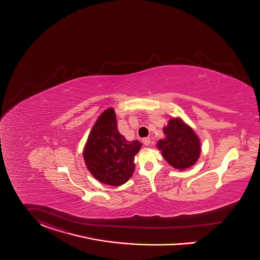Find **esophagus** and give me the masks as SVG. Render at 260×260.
<instances>
[{"label":"esophagus","mask_w":260,"mask_h":260,"mask_svg":"<svg viewBox=\"0 0 260 260\" xmlns=\"http://www.w3.org/2000/svg\"><path fill=\"white\" fill-rule=\"evenodd\" d=\"M143 143H144V145H146V146H149L150 144H151V139L149 138V137H147V138L143 139Z\"/></svg>","instance_id":"obj_1"}]
</instances>
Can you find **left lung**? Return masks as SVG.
<instances>
[{
	"label": "left lung",
	"instance_id": "1",
	"mask_svg": "<svg viewBox=\"0 0 260 260\" xmlns=\"http://www.w3.org/2000/svg\"><path fill=\"white\" fill-rule=\"evenodd\" d=\"M166 137L160 139L156 147L165 159L177 170L192 167L200 156V141L188 125L181 119L173 118L164 127Z\"/></svg>",
	"mask_w": 260,
	"mask_h": 260
}]
</instances>
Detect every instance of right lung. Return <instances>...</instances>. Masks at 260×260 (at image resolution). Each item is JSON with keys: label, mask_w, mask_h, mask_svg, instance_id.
<instances>
[{"label": "right lung", "mask_w": 260, "mask_h": 260, "mask_svg": "<svg viewBox=\"0 0 260 260\" xmlns=\"http://www.w3.org/2000/svg\"><path fill=\"white\" fill-rule=\"evenodd\" d=\"M141 147L137 140L129 142L118 132L114 109L108 108L88 135L84 158L87 170L99 181L119 186L134 173V157Z\"/></svg>", "instance_id": "right-lung-1"}]
</instances>
